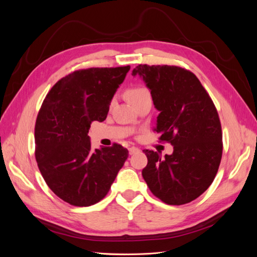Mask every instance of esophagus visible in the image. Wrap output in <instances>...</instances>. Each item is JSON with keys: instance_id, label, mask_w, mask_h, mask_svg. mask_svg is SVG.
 <instances>
[{"instance_id": "esophagus-1", "label": "esophagus", "mask_w": 257, "mask_h": 257, "mask_svg": "<svg viewBox=\"0 0 257 257\" xmlns=\"http://www.w3.org/2000/svg\"><path fill=\"white\" fill-rule=\"evenodd\" d=\"M138 151H139V149H138V148H136V147H131V148H128V153H130V155L134 154V153H136V152H138Z\"/></svg>"}]
</instances>
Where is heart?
<instances>
[{"mask_svg":"<svg viewBox=\"0 0 257 257\" xmlns=\"http://www.w3.org/2000/svg\"><path fill=\"white\" fill-rule=\"evenodd\" d=\"M126 95L130 99V102L132 104H134L136 102H138V100H141L143 98H146V97H151L150 95V92L148 89L144 88V87H135V88H132L127 91Z\"/></svg>","mask_w":257,"mask_h":257,"instance_id":"b5f03b06","label":"heart"}]
</instances>
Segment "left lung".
I'll list each match as a JSON object with an SVG mask.
<instances>
[{
	"label": "left lung",
	"instance_id": "1",
	"mask_svg": "<svg viewBox=\"0 0 257 257\" xmlns=\"http://www.w3.org/2000/svg\"><path fill=\"white\" fill-rule=\"evenodd\" d=\"M160 111L154 131L174 152L144 150L148 164L143 177L153 195L167 205L196 199L212 183L222 159V128L216 108L197 77L178 66L138 65Z\"/></svg>",
	"mask_w": 257,
	"mask_h": 257
}]
</instances>
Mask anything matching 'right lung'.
I'll use <instances>...</instances> for the list:
<instances>
[{
  "mask_svg": "<svg viewBox=\"0 0 257 257\" xmlns=\"http://www.w3.org/2000/svg\"><path fill=\"white\" fill-rule=\"evenodd\" d=\"M130 66L88 68L63 77L44 99L35 124V158L50 190L73 206L103 199L128 157L121 145L92 150V121L103 122Z\"/></svg>",
  "mask_w": 257,
  "mask_h": 257,
  "instance_id": "add662e5",
  "label": "right lung"
}]
</instances>
